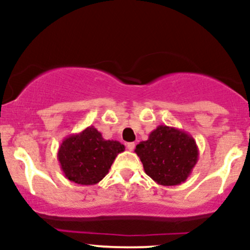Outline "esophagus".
Here are the masks:
<instances>
[{"mask_svg":"<svg viewBox=\"0 0 250 250\" xmlns=\"http://www.w3.org/2000/svg\"><path fill=\"white\" fill-rule=\"evenodd\" d=\"M134 148H135V143L134 142H129V143H127V149L128 150H134Z\"/></svg>","mask_w":250,"mask_h":250,"instance_id":"34e87169","label":"esophagus"}]
</instances>
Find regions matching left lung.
<instances>
[{
	"mask_svg": "<svg viewBox=\"0 0 250 250\" xmlns=\"http://www.w3.org/2000/svg\"><path fill=\"white\" fill-rule=\"evenodd\" d=\"M135 153L146 174L167 187L186 182L199 160V148L190 134L162 125L136 146Z\"/></svg>",
	"mask_w": 250,
	"mask_h": 250,
	"instance_id": "1",
	"label": "left lung"
}]
</instances>
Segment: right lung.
Instances as JSON below:
<instances>
[{"mask_svg":"<svg viewBox=\"0 0 250 250\" xmlns=\"http://www.w3.org/2000/svg\"><path fill=\"white\" fill-rule=\"evenodd\" d=\"M125 146L114 140H104L94 125L81 133L63 139L57 159L64 176L71 182L83 186L99 183L113 165Z\"/></svg>","mask_w":250,"mask_h":250,"instance_id":"obj_1","label":"right lung"}]
</instances>
